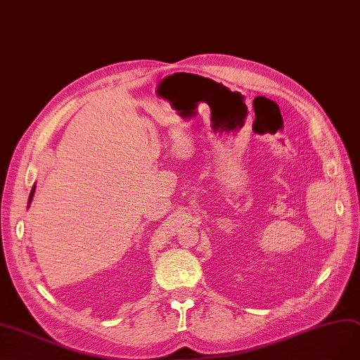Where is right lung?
Returning a JSON list of instances; mask_svg holds the SVG:
<instances>
[{"instance_id":"right-lung-1","label":"right lung","mask_w":360,"mask_h":360,"mask_svg":"<svg viewBox=\"0 0 360 360\" xmlns=\"http://www.w3.org/2000/svg\"><path fill=\"white\" fill-rule=\"evenodd\" d=\"M34 193H35V185L32 187V190H31V194H30V198H28V207L31 206V202H32V197H34Z\"/></svg>"}]
</instances>
